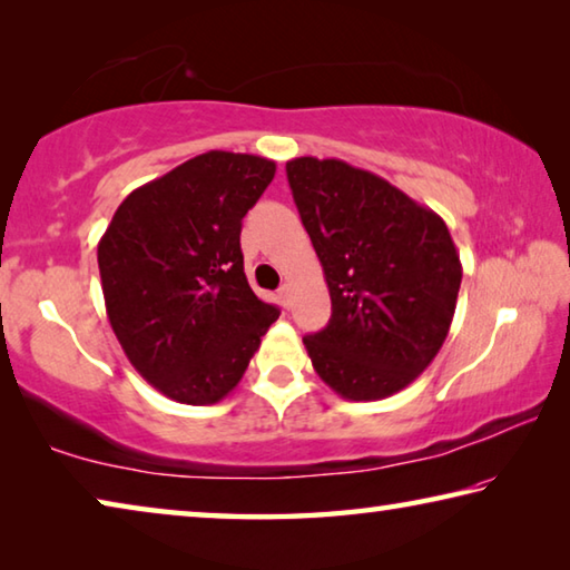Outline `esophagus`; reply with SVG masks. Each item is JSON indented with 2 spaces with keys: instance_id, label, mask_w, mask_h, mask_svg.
Wrapping results in <instances>:
<instances>
[{
  "instance_id": "34e87169",
  "label": "esophagus",
  "mask_w": 570,
  "mask_h": 570,
  "mask_svg": "<svg viewBox=\"0 0 570 570\" xmlns=\"http://www.w3.org/2000/svg\"><path fill=\"white\" fill-rule=\"evenodd\" d=\"M278 302H282L284 306L292 304V284H284L282 288H278Z\"/></svg>"
}]
</instances>
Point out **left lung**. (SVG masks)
<instances>
[{
	"label": "left lung",
	"instance_id": "1",
	"mask_svg": "<svg viewBox=\"0 0 570 570\" xmlns=\"http://www.w3.org/2000/svg\"><path fill=\"white\" fill-rule=\"evenodd\" d=\"M286 176L332 296L330 324L304 336L308 360L344 400L390 397L450 332L462 264L445 220L336 158H294Z\"/></svg>",
	"mask_w": 570,
	"mask_h": 570
}]
</instances>
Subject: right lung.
Instances as JSON below:
<instances>
[{"mask_svg":"<svg viewBox=\"0 0 570 570\" xmlns=\"http://www.w3.org/2000/svg\"><path fill=\"white\" fill-rule=\"evenodd\" d=\"M274 173L268 158L208 150L135 188L100 238L112 332L170 400H224L278 320L250 292L240 254V220Z\"/></svg>","mask_w":570,"mask_h":570,"instance_id":"add662e5","label":"right lung"}]
</instances>
